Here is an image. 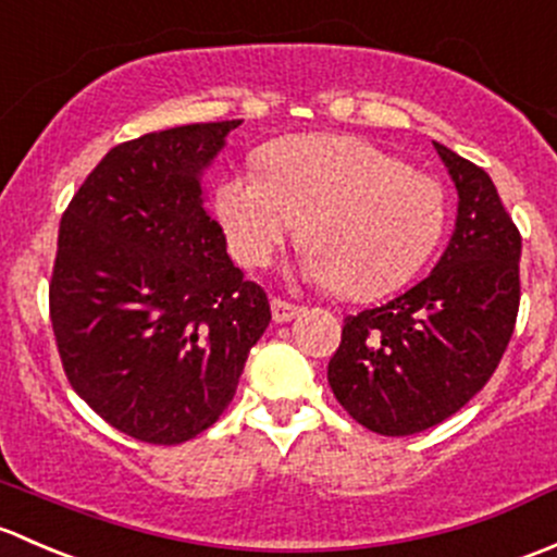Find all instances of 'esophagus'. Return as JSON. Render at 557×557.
I'll return each mask as SVG.
<instances>
[{"mask_svg": "<svg viewBox=\"0 0 557 557\" xmlns=\"http://www.w3.org/2000/svg\"><path fill=\"white\" fill-rule=\"evenodd\" d=\"M300 311H302L300 306H292V302L281 300V297H273L271 300V313H273V321H276V324H286V321L295 319Z\"/></svg>", "mask_w": 557, "mask_h": 557, "instance_id": "obj_1", "label": "esophagus"}]
</instances>
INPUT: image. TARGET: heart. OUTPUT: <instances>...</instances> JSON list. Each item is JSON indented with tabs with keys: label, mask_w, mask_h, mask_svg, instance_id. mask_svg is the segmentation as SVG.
<instances>
[{
	"label": "heart",
	"mask_w": 557,
	"mask_h": 557,
	"mask_svg": "<svg viewBox=\"0 0 557 557\" xmlns=\"http://www.w3.org/2000/svg\"><path fill=\"white\" fill-rule=\"evenodd\" d=\"M214 211L246 268L268 265L302 221L300 276L367 300L421 271L443 233L445 195L362 139L292 136L262 150V174H227Z\"/></svg>",
	"instance_id": "1"
}]
</instances>
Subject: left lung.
<instances>
[{
    "label": "left lung",
    "instance_id": "obj_1",
    "mask_svg": "<svg viewBox=\"0 0 557 557\" xmlns=\"http://www.w3.org/2000/svg\"><path fill=\"white\" fill-rule=\"evenodd\" d=\"M458 193L456 227L421 284L348 317L326 367L337 403L370 432L437 426L488 383L520 306V233L480 165L434 141Z\"/></svg>",
    "mask_w": 557,
    "mask_h": 557
}]
</instances>
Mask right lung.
Masks as SVG:
<instances>
[{
	"instance_id": "add662e5",
	"label": "right lung",
	"mask_w": 557,
	"mask_h": 557,
	"mask_svg": "<svg viewBox=\"0 0 557 557\" xmlns=\"http://www.w3.org/2000/svg\"><path fill=\"white\" fill-rule=\"evenodd\" d=\"M240 120L112 147L61 216L50 321L74 392L107 423L180 445L231 405L271 306L206 211L203 171Z\"/></svg>"
}]
</instances>
